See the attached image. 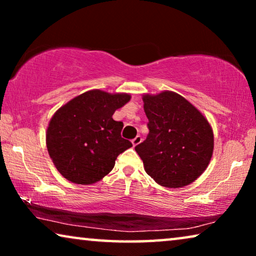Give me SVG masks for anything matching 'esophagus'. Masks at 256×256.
Here are the masks:
<instances>
[{"label": "esophagus", "instance_id": "esophagus-1", "mask_svg": "<svg viewBox=\"0 0 256 256\" xmlns=\"http://www.w3.org/2000/svg\"><path fill=\"white\" fill-rule=\"evenodd\" d=\"M142 142V138H141V136H140V135H138V136H136V138H134V140H132V146H138L140 144V143H141Z\"/></svg>", "mask_w": 256, "mask_h": 256}]
</instances>
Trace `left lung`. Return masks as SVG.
<instances>
[{
	"instance_id": "obj_1",
	"label": "left lung",
	"mask_w": 256,
	"mask_h": 256,
	"mask_svg": "<svg viewBox=\"0 0 256 256\" xmlns=\"http://www.w3.org/2000/svg\"><path fill=\"white\" fill-rule=\"evenodd\" d=\"M149 135L135 146L157 184L178 188L194 183L211 162L213 129L200 110L172 90L143 94Z\"/></svg>"
}]
</instances>
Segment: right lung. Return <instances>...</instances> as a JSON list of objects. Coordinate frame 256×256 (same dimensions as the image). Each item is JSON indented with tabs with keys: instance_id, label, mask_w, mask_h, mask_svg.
<instances>
[{
	"instance_id": "right-lung-1",
	"label": "right lung",
	"mask_w": 256,
	"mask_h": 256,
	"mask_svg": "<svg viewBox=\"0 0 256 256\" xmlns=\"http://www.w3.org/2000/svg\"><path fill=\"white\" fill-rule=\"evenodd\" d=\"M128 93L90 90L56 110L46 129V146L54 166L74 184L102 180L121 152L132 146L121 138L122 122L115 110L130 100Z\"/></svg>"
}]
</instances>
